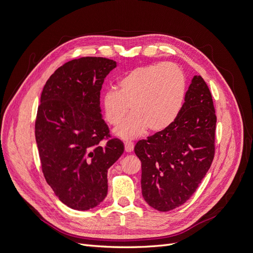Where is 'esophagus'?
<instances>
[{"mask_svg": "<svg viewBox=\"0 0 253 253\" xmlns=\"http://www.w3.org/2000/svg\"><path fill=\"white\" fill-rule=\"evenodd\" d=\"M125 149H126V152H127V153L132 152L134 150V143L132 141L125 142Z\"/></svg>", "mask_w": 253, "mask_h": 253, "instance_id": "34e87169", "label": "esophagus"}]
</instances>
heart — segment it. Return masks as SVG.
Masks as SVG:
<instances>
[{
    "label": "heart",
    "instance_id": "b5f03b06",
    "mask_svg": "<svg viewBox=\"0 0 253 253\" xmlns=\"http://www.w3.org/2000/svg\"><path fill=\"white\" fill-rule=\"evenodd\" d=\"M186 96V77L174 63H155L127 72L119 79L117 90L102 98L105 120L118 126L129 112L133 115L115 129L122 139H134L147 132H160L177 118Z\"/></svg>",
    "mask_w": 253,
    "mask_h": 253
}]
</instances>
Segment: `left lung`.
<instances>
[{
    "label": "left lung",
    "instance_id": "obj_1",
    "mask_svg": "<svg viewBox=\"0 0 253 253\" xmlns=\"http://www.w3.org/2000/svg\"><path fill=\"white\" fill-rule=\"evenodd\" d=\"M215 126L210 89L194 76L173 124L135 145L142 196L152 208L170 211L192 196L212 164Z\"/></svg>",
    "mask_w": 253,
    "mask_h": 253
}]
</instances>
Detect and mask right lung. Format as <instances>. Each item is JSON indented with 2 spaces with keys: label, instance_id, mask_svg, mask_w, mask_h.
Segmentation results:
<instances>
[{
  "label": "right lung",
  "instance_id": "1",
  "mask_svg": "<svg viewBox=\"0 0 253 253\" xmlns=\"http://www.w3.org/2000/svg\"><path fill=\"white\" fill-rule=\"evenodd\" d=\"M116 65L101 57L68 61L42 90L35 125L42 172L56 196L75 210L104 200L108 170L125 151L124 142L110 138L100 108L104 78Z\"/></svg>",
  "mask_w": 253,
  "mask_h": 253
}]
</instances>
